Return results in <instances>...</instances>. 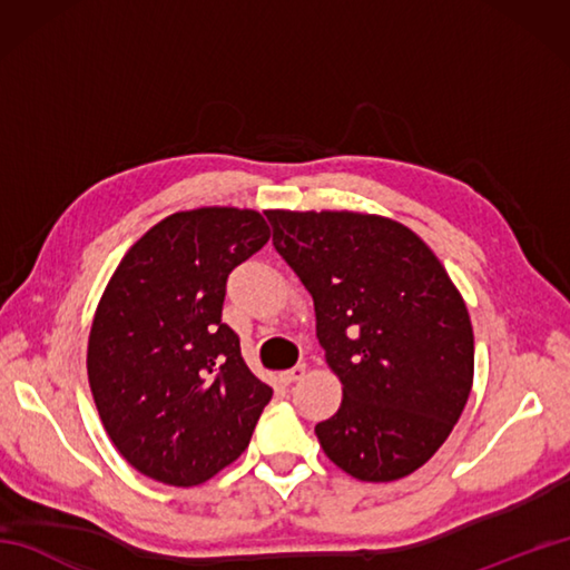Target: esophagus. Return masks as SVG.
<instances>
[{
    "label": "esophagus",
    "mask_w": 570,
    "mask_h": 570,
    "mask_svg": "<svg viewBox=\"0 0 570 570\" xmlns=\"http://www.w3.org/2000/svg\"><path fill=\"white\" fill-rule=\"evenodd\" d=\"M304 374H306V365H304V362H298L296 367H292V370H284L282 374H278V377H282V382H284V384H292V382H298L301 377H304Z\"/></svg>",
    "instance_id": "esophagus-1"
}]
</instances>
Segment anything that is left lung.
<instances>
[{
  "instance_id": "1",
  "label": "left lung",
  "mask_w": 570,
  "mask_h": 570,
  "mask_svg": "<svg viewBox=\"0 0 570 570\" xmlns=\"http://www.w3.org/2000/svg\"><path fill=\"white\" fill-rule=\"evenodd\" d=\"M274 247L313 296L325 362L343 382L323 453L362 482L419 470L472 390L475 341L451 276L416 233L382 215L266 210Z\"/></svg>"
}]
</instances>
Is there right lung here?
<instances>
[{"label":"right lung","instance_id":"add662e5","mask_svg":"<svg viewBox=\"0 0 570 570\" xmlns=\"http://www.w3.org/2000/svg\"><path fill=\"white\" fill-rule=\"evenodd\" d=\"M269 242L257 210L196 208L156 223L119 262L88 341L110 441L164 485L210 480L249 445L272 386L223 323L229 272Z\"/></svg>","mask_w":570,"mask_h":570}]
</instances>
